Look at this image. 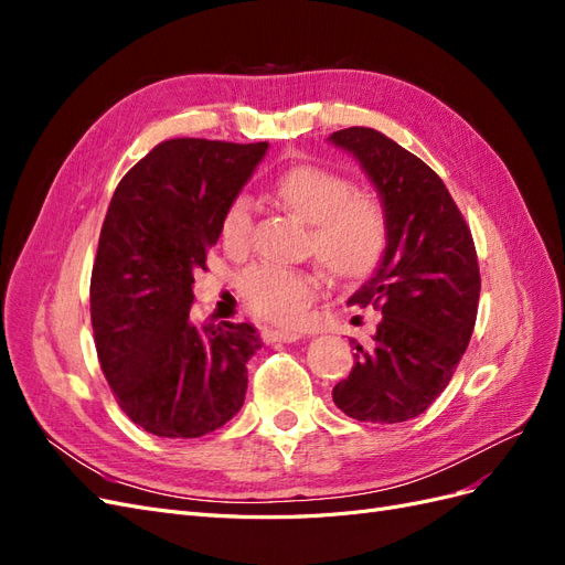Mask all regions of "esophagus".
Listing matches in <instances>:
<instances>
[{"label": "esophagus", "instance_id": "1", "mask_svg": "<svg viewBox=\"0 0 565 565\" xmlns=\"http://www.w3.org/2000/svg\"><path fill=\"white\" fill-rule=\"evenodd\" d=\"M262 337L266 341H287V344H292V341H299L303 337V332L297 330H278V328H264Z\"/></svg>", "mask_w": 565, "mask_h": 565}]
</instances>
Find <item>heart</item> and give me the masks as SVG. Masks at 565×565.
Here are the masks:
<instances>
[{
  "label": "heart",
  "instance_id": "1",
  "mask_svg": "<svg viewBox=\"0 0 565 565\" xmlns=\"http://www.w3.org/2000/svg\"><path fill=\"white\" fill-rule=\"evenodd\" d=\"M280 207L311 224L309 249L322 268L341 280L365 278L384 259L391 226L382 204L341 174L316 164L289 167L270 185ZM254 212L247 195H237L221 218V243L245 249L252 237ZM318 276L303 268L256 264L241 278L249 309L270 322H295L318 295Z\"/></svg>",
  "mask_w": 565,
  "mask_h": 565
}]
</instances>
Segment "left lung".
I'll return each mask as SVG.
<instances>
[{"instance_id":"left-lung-1","label":"left lung","mask_w":565,"mask_h":565,"mask_svg":"<svg viewBox=\"0 0 565 565\" xmlns=\"http://www.w3.org/2000/svg\"><path fill=\"white\" fill-rule=\"evenodd\" d=\"M330 141L361 162L391 226L384 259L349 299L382 313L377 332L355 344L332 398L358 422H405L440 396L469 347L481 295L473 237L440 177L388 136L349 127Z\"/></svg>"}]
</instances>
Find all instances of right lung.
<instances>
[{"instance_id":"obj_1","label":"right lung","mask_w":565,"mask_h":565,"mask_svg":"<svg viewBox=\"0 0 565 565\" xmlns=\"http://www.w3.org/2000/svg\"><path fill=\"white\" fill-rule=\"evenodd\" d=\"M268 143L172 139L117 183L92 270L100 370L125 415L162 438H200L245 403L249 322L193 324V273Z\"/></svg>"}]
</instances>
